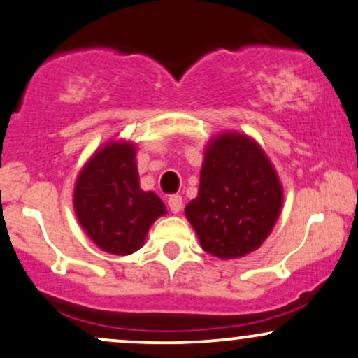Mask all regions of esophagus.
Returning <instances> with one entry per match:
<instances>
[{"label": "esophagus", "instance_id": "1", "mask_svg": "<svg viewBox=\"0 0 358 358\" xmlns=\"http://www.w3.org/2000/svg\"><path fill=\"white\" fill-rule=\"evenodd\" d=\"M168 207H170V210L173 212V214H178L183 207L182 195H178V194L170 195V197H168Z\"/></svg>", "mask_w": 358, "mask_h": 358}]
</instances>
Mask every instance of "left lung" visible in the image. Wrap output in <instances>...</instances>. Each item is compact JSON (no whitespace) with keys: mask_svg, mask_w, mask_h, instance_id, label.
Wrapping results in <instances>:
<instances>
[{"mask_svg":"<svg viewBox=\"0 0 358 358\" xmlns=\"http://www.w3.org/2000/svg\"><path fill=\"white\" fill-rule=\"evenodd\" d=\"M280 207V182L260 146L241 134L215 137L203 158L197 199L185 209L203 251L245 257L265 241Z\"/></svg>","mask_w":358,"mask_h":358,"instance_id":"left-lung-1","label":"left lung"}]
</instances>
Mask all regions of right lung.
<instances>
[{"label": "right lung", "mask_w": 358, "mask_h": 358, "mask_svg": "<svg viewBox=\"0 0 358 358\" xmlns=\"http://www.w3.org/2000/svg\"><path fill=\"white\" fill-rule=\"evenodd\" d=\"M74 210L96 246L122 257L139 250L149 226L166 212L158 195L141 190L136 148L127 143H110L86 163Z\"/></svg>", "instance_id": "1"}]
</instances>
